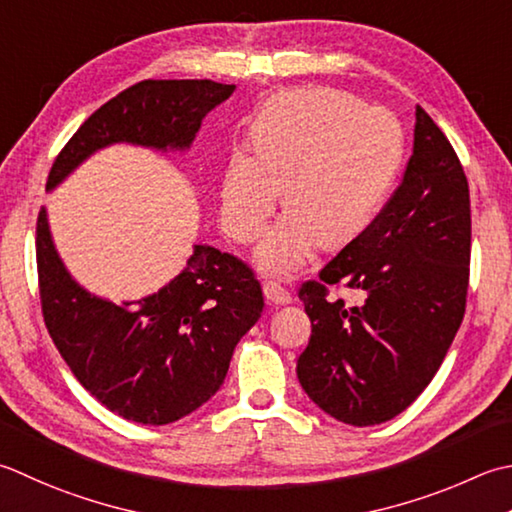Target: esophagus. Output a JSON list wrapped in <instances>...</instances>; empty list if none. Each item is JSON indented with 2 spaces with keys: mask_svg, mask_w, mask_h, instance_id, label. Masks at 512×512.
Here are the masks:
<instances>
[{
  "mask_svg": "<svg viewBox=\"0 0 512 512\" xmlns=\"http://www.w3.org/2000/svg\"><path fill=\"white\" fill-rule=\"evenodd\" d=\"M264 297H266V302L275 304V306H286V304L293 302V297H290L288 290L282 288L279 284H273V282L264 284Z\"/></svg>",
  "mask_w": 512,
  "mask_h": 512,
  "instance_id": "obj_1",
  "label": "esophagus"
}]
</instances>
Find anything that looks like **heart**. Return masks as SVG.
<instances>
[{
  "label": "heart",
  "mask_w": 512,
  "mask_h": 512,
  "mask_svg": "<svg viewBox=\"0 0 512 512\" xmlns=\"http://www.w3.org/2000/svg\"><path fill=\"white\" fill-rule=\"evenodd\" d=\"M253 153L233 150L219 188L230 239L262 235L282 197L290 206L255 250L257 270L293 277L317 248L346 244L377 217L404 159V133L382 106L308 86L270 97L250 126Z\"/></svg>",
  "instance_id": "b5f03b06"
}]
</instances>
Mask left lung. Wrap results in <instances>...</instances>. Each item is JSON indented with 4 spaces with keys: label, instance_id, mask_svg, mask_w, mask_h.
Returning a JSON list of instances; mask_svg holds the SVG:
<instances>
[{
    "label": "left lung",
    "instance_id": "left-lung-1",
    "mask_svg": "<svg viewBox=\"0 0 512 512\" xmlns=\"http://www.w3.org/2000/svg\"><path fill=\"white\" fill-rule=\"evenodd\" d=\"M470 199L453 146L424 108L402 184L373 224L299 288L310 339L297 359L304 393L326 415L375 426L415 402L464 319ZM346 283L363 302L326 300Z\"/></svg>",
    "mask_w": 512,
    "mask_h": 512
}]
</instances>
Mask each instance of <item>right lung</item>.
<instances>
[{"label":"right lung","instance_id":"1","mask_svg":"<svg viewBox=\"0 0 512 512\" xmlns=\"http://www.w3.org/2000/svg\"><path fill=\"white\" fill-rule=\"evenodd\" d=\"M210 79H146L95 110L55 159L46 190L115 144L186 153L204 117L233 95ZM37 270L50 337L97 402L128 422L164 426L224 384L230 359L264 297L253 270L208 244L155 293L115 304L90 293L59 257L46 206L37 219Z\"/></svg>","mask_w":512,"mask_h":512}]
</instances>
